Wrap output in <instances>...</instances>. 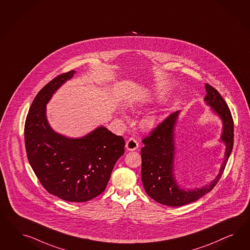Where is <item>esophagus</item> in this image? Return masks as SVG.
Here are the masks:
<instances>
[{
  "mask_svg": "<svg viewBox=\"0 0 250 250\" xmlns=\"http://www.w3.org/2000/svg\"><path fill=\"white\" fill-rule=\"evenodd\" d=\"M125 147H126V149H127V150H130V151L136 150V148L138 147V142L136 141V139H135L134 137H130L128 140L126 141Z\"/></svg>",
  "mask_w": 250,
  "mask_h": 250,
  "instance_id": "esophagus-1",
  "label": "esophagus"
}]
</instances>
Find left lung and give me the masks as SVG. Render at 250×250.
<instances>
[{
  "instance_id": "obj_1",
  "label": "left lung",
  "mask_w": 250,
  "mask_h": 250,
  "mask_svg": "<svg viewBox=\"0 0 250 250\" xmlns=\"http://www.w3.org/2000/svg\"><path fill=\"white\" fill-rule=\"evenodd\" d=\"M207 94L205 101L212 106L224 124L222 140L227 145L226 158L219 174L209 185L202 189L185 190L176 184L172 174L174 157V125L179 111L169 114L142 139L141 178L147 195L159 204L167 206H182L193 203L210 192L219 182L227 166L234 145V121L226 101L210 84H205Z\"/></svg>"
}]
</instances>
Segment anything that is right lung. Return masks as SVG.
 <instances>
[{"instance_id":"1","label":"right lung","mask_w":250,"mask_h":250,"mask_svg":"<svg viewBox=\"0 0 250 250\" xmlns=\"http://www.w3.org/2000/svg\"><path fill=\"white\" fill-rule=\"evenodd\" d=\"M74 72L57 76L37 94L25 119L24 144L31 167L47 192L67 202L84 203L104 191L125 144L123 136L103 126L77 139L50 128L45 104Z\"/></svg>"}]
</instances>
